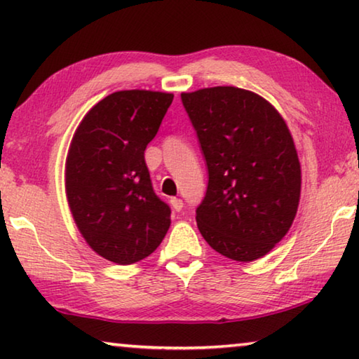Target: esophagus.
<instances>
[{
	"label": "esophagus",
	"instance_id": "obj_1",
	"mask_svg": "<svg viewBox=\"0 0 359 359\" xmlns=\"http://www.w3.org/2000/svg\"><path fill=\"white\" fill-rule=\"evenodd\" d=\"M171 205H172L174 210L180 212L182 209H184V201H182L180 198H172V199H171Z\"/></svg>",
	"mask_w": 359,
	"mask_h": 359
}]
</instances>
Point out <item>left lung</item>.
Returning <instances> with one entry per match:
<instances>
[{"label": "left lung", "instance_id": "obj_1", "mask_svg": "<svg viewBox=\"0 0 359 359\" xmlns=\"http://www.w3.org/2000/svg\"><path fill=\"white\" fill-rule=\"evenodd\" d=\"M182 102L209 171L198 229L229 259L264 257L299 205L301 165L287 123L269 101L238 87L182 93Z\"/></svg>", "mask_w": 359, "mask_h": 359}]
</instances>
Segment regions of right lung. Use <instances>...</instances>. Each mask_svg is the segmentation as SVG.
<instances>
[{
    "label": "right lung",
    "mask_w": 359,
    "mask_h": 359,
    "mask_svg": "<svg viewBox=\"0 0 359 359\" xmlns=\"http://www.w3.org/2000/svg\"><path fill=\"white\" fill-rule=\"evenodd\" d=\"M172 98L150 90L115 92L85 114L72 136L65 169L71 214L85 242L112 263L149 257L171 224L144 151Z\"/></svg>",
    "instance_id": "right-lung-1"
}]
</instances>
